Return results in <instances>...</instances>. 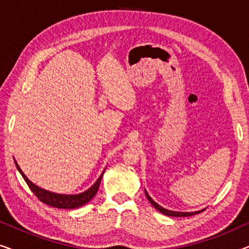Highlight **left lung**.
<instances>
[{
  "mask_svg": "<svg viewBox=\"0 0 249 249\" xmlns=\"http://www.w3.org/2000/svg\"><path fill=\"white\" fill-rule=\"evenodd\" d=\"M145 195H146V197H147V199L149 200V203L152 204L153 206L155 207L156 210L158 211H160V212L161 213H163L164 214V215H169V216H192V215H194V214H197L198 212H193V213H182V212H173V211H168V210H165V209H163V207H161L159 205V204H156L154 200H153L151 197L148 196V194L145 192Z\"/></svg>",
  "mask_w": 249,
  "mask_h": 249,
  "instance_id": "1",
  "label": "left lung"
}]
</instances>
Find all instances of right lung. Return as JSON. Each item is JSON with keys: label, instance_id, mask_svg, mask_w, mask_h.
Returning a JSON list of instances; mask_svg holds the SVG:
<instances>
[{"label": "right lung", "instance_id": "obj_1", "mask_svg": "<svg viewBox=\"0 0 249 249\" xmlns=\"http://www.w3.org/2000/svg\"><path fill=\"white\" fill-rule=\"evenodd\" d=\"M16 163L17 169L19 170V172L21 173L22 178L25 179V181L27 182V185L30 188V190L35 194V196L38 198L40 202H43L46 205L56 207V209H77V207H80L87 204L89 200L93 198V197L96 195L98 187H100L102 177H103V173H102L100 178L97 179V181L94 183L93 187H90L89 189L86 190L85 193L78 194V195H59V194H54L51 192H46L39 187H37L36 185H34L32 181H29V179L23 175V172L21 171V169L19 168L18 163Z\"/></svg>", "mask_w": 249, "mask_h": 249}]
</instances>
